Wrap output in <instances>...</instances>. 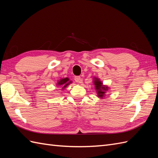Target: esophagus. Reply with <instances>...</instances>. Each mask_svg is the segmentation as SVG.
<instances>
[{
    "label": "esophagus",
    "instance_id": "obj_1",
    "mask_svg": "<svg viewBox=\"0 0 158 158\" xmlns=\"http://www.w3.org/2000/svg\"><path fill=\"white\" fill-rule=\"evenodd\" d=\"M74 80L77 83H81L82 81H83V79L81 78V77H79V76H76L75 79H74Z\"/></svg>",
    "mask_w": 158,
    "mask_h": 158
}]
</instances>
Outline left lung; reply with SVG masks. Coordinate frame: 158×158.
<instances>
[{
    "instance_id": "left-lung-1",
    "label": "left lung",
    "mask_w": 158,
    "mask_h": 158,
    "mask_svg": "<svg viewBox=\"0 0 158 158\" xmlns=\"http://www.w3.org/2000/svg\"><path fill=\"white\" fill-rule=\"evenodd\" d=\"M94 83L95 85V89L97 91L96 92L98 94V97L100 98H104L105 94H106V91H108L109 87L106 85H103L102 82L98 78H95Z\"/></svg>"
}]
</instances>
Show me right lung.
Returning a JSON list of instances; mask_svg holds the SVG:
<instances>
[{
  "instance_id": "add662e5",
  "label": "right lung",
  "mask_w": 158,
  "mask_h": 158,
  "mask_svg": "<svg viewBox=\"0 0 158 158\" xmlns=\"http://www.w3.org/2000/svg\"><path fill=\"white\" fill-rule=\"evenodd\" d=\"M72 82L71 81H69V79L66 77V78L60 79V81H59L58 83H56V85H57L58 86H61L62 89H63L66 88V87H67Z\"/></svg>"
}]
</instances>
